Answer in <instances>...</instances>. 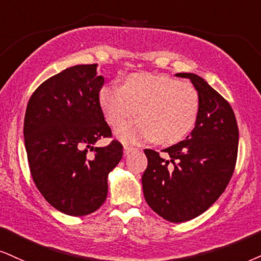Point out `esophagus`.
<instances>
[{
    "instance_id": "obj_1",
    "label": "esophagus",
    "mask_w": 261,
    "mask_h": 261,
    "mask_svg": "<svg viewBox=\"0 0 261 261\" xmlns=\"http://www.w3.org/2000/svg\"><path fill=\"white\" fill-rule=\"evenodd\" d=\"M136 150H137L136 147H133V146H127V145H125V146H124V149H123V152H124V155H128V153L133 152V151H136Z\"/></svg>"
}]
</instances>
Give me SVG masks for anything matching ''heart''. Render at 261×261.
<instances>
[{"label":"heart","mask_w":261,"mask_h":261,"mask_svg":"<svg viewBox=\"0 0 261 261\" xmlns=\"http://www.w3.org/2000/svg\"><path fill=\"white\" fill-rule=\"evenodd\" d=\"M98 102L106 122L117 128L136 116V123L116 132L125 144L155 139L169 146L184 140L197 123L201 98L195 86L166 75L129 73L120 87L104 85Z\"/></svg>","instance_id":"b5f03b06"}]
</instances>
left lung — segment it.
Here are the masks:
<instances>
[{"label":"left lung","instance_id":"8db88e82","mask_svg":"<svg viewBox=\"0 0 261 261\" xmlns=\"http://www.w3.org/2000/svg\"><path fill=\"white\" fill-rule=\"evenodd\" d=\"M196 87L201 98L197 123L185 140L162 150L145 149L144 197L153 212L170 223L204 213L220 197L233 174L239 127L227 100L195 73H176Z\"/></svg>","mask_w":261,"mask_h":261}]
</instances>
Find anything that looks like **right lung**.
Segmentation results:
<instances>
[{
  "label": "right lung",
  "instance_id": "1",
  "mask_svg": "<svg viewBox=\"0 0 261 261\" xmlns=\"http://www.w3.org/2000/svg\"><path fill=\"white\" fill-rule=\"evenodd\" d=\"M96 64L75 65L46 80L32 93L24 118V140L35 185L64 214L82 217L100 208L108 175L123 155L111 138L98 102L104 77Z\"/></svg>",
  "mask_w": 261,
  "mask_h": 261
}]
</instances>
